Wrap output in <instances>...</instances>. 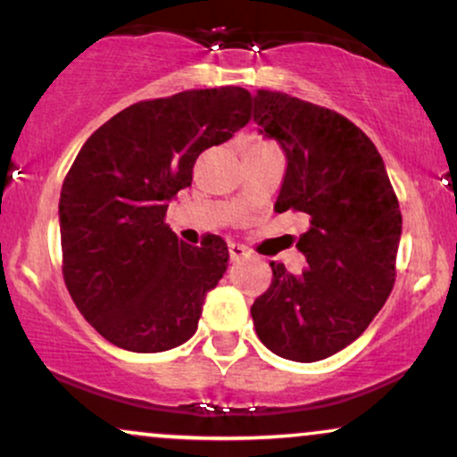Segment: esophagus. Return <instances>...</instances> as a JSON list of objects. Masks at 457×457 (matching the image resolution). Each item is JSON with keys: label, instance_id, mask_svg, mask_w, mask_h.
Instances as JSON below:
<instances>
[{"label": "esophagus", "instance_id": "esophagus-1", "mask_svg": "<svg viewBox=\"0 0 457 457\" xmlns=\"http://www.w3.org/2000/svg\"><path fill=\"white\" fill-rule=\"evenodd\" d=\"M228 251H229V258H232V262H238L249 255V251H246L243 245H236V243H229Z\"/></svg>", "mask_w": 457, "mask_h": 457}]
</instances>
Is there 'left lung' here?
<instances>
[{
    "mask_svg": "<svg viewBox=\"0 0 457 457\" xmlns=\"http://www.w3.org/2000/svg\"><path fill=\"white\" fill-rule=\"evenodd\" d=\"M253 122L286 152L277 212H303L307 269L270 262V287L251 305L260 342L313 363L370 327L395 283L402 212L385 161L348 118L283 92L258 90Z\"/></svg>",
    "mask_w": 457,
    "mask_h": 457,
    "instance_id": "1",
    "label": "left lung"
}]
</instances>
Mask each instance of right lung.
Wrapping results in <instances>:
<instances>
[{
  "mask_svg": "<svg viewBox=\"0 0 457 457\" xmlns=\"http://www.w3.org/2000/svg\"><path fill=\"white\" fill-rule=\"evenodd\" d=\"M251 120L245 87L187 90L115 113L79 150L60 195L64 281L83 318L130 353H162L197 330L228 270L221 236L182 243L167 206L193 165Z\"/></svg>",
  "mask_w": 457,
  "mask_h": 457,
  "instance_id": "obj_1",
  "label": "right lung"
}]
</instances>
